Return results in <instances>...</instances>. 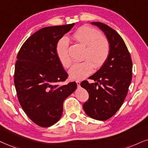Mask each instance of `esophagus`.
Returning a JSON list of instances; mask_svg holds the SVG:
<instances>
[{
  "label": "esophagus",
  "mask_w": 148,
  "mask_h": 148,
  "mask_svg": "<svg viewBox=\"0 0 148 148\" xmlns=\"http://www.w3.org/2000/svg\"><path fill=\"white\" fill-rule=\"evenodd\" d=\"M76 84H77V86H78V87H80V82L79 81V80H76Z\"/></svg>",
  "instance_id": "esophagus-1"
}]
</instances>
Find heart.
<instances>
[{
  "label": "heart",
  "mask_w": 148,
  "mask_h": 148,
  "mask_svg": "<svg viewBox=\"0 0 148 148\" xmlns=\"http://www.w3.org/2000/svg\"><path fill=\"white\" fill-rule=\"evenodd\" d=\"M73 40L85 46L83 59L80 63L72 65L69 71L70 78L74 80H81L92 72L93 68H101L107 60L110 54V44L106 37L94 28L83 26L73 33ZM57 57L64 68H68L72 60L69 52V41L66 37H62L58 41L56 46Z\"/></svg>",
  "instance_id": "b5f03b06"
}]
</instances>
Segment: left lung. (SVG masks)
Returning a JSON list of instances; mask_svg holds the SVG:
<instances>
[{
	"label": "left lung",
	"mask_w": 148,
	"mask_h": 148,
	"mask_svg": "<svg viewBox=\"0 0 148 148\" xmlns=\"http://www.w3.org/2000/svg\"><path fill=\"white\" fill-rule=\"evenodd\" d=\"M91 24L104 33L111 50L104 65L89 77L95 83L84 80L80 83L89 95L83 108L89 117L104 121L115 115L123 104L132 80V62L124 40L115 30L102 22Z\"/></svg>",
	"instance_id": "obj_1"
}]
</instances>
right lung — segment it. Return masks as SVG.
<instances>
[{
  "label": "right lung",
  "mask_w": 148,
  "mask_h": 148,
  "mask_svg": "<svg viewBox=\"0 0 148 148\" xmlns=\"http://www.w3.org/2000/svg\"><path fill=\"white\" fill-rule=\"evenodd\" d=\"M74 25L42 28L26 40L17 55L14 85L18 101L28 117L41 127L59 120L63 101L77 87L75 82L59 84L68 75L56 53L58 41Z\"/></svg>",
  "instance_id": "1"
}]
</instances>
